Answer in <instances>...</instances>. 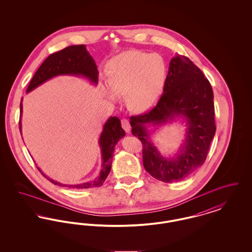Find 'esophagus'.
Returning <instances> with one entry per match:
<instances>
[{"mask_svg": "<svg viewBox=\"0 0 252 252\" xmlns=\"http://www.w3.org/2000/svg\"><path fill=\"white\" fill-rule=\"evenodd\" d=\"M122 127L124 128V130L126 132V133H129L130 129H131L129 121L126 120V119H123V120H122Z\"/></svg>", "mask_w": 252, "mask_h": 252, "instance_id": "1", "label": "esophagus"}]
</instances>
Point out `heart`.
<instances>
[{
  "label": "heart",
  "mask_w": 252,
  "mask_h": 252,
  "mask_svg": "<svg viewBox=\"0 0 252 252\" xmlns=\"http://www.w3.org/2000/svg\"><path fill=\"white\" fill-rule=\"evenodd\" d=\"M167 68L158 54L137 50L125 51L107 65L108 84L103 93L111 102L126 96L133 112H144L156 105L163 92Z\"/></svg>",
  "instance_id": "1"
}]
</instances>
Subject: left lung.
Returning <instances> with one entry per match:
<instances>
[{"mask_svg":"<svg viewBox=\"0 0 252 252\" xmlns=\"http://www.w3.org/2000/svg\"><path fill=\"white\" fill-rule=\"evenodd\" d=\"M177 120L186 124V138L175 155L164 157L152 138L159 127ZM130 126L132 134L143 143L145 170L162 182L184 180L203 164L216 134L212 86L191 60L177 55L169 63L163 94L156 107L132 116Z\"/></svg>","mask_w":252,"mask_h":252,"instance_id":"1","label":"left lung"}]
</instances>
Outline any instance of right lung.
I'll return each mask as SVG.
<instances>
[{
  "label": "right lung",
  "instance_id": "right-lung-1",
  "mask_svg": "<svg viewBox=\"0 0 252 252\" xmlns=\"http://www.w3.org/2000/svg\"><path fill=\"white\" fill-rule=\"evenodd\" d=\"M60 75H71L83 77L91 84H98V75L95 61L90 53L87 51L86 45H72L63 49L60 52L50 55L44 62L37 69L34 74L30 84L27 88L26 94L32 92L33 90L45 83L50 79L60 76ZM21 119H20V131L22 134V114H23V98L20 105ZM126 132L121 126V121L117 117H109L106 121L103 130L100 134L98 144L101 148L102 166L99 175L93 181H88L79 184H62L56 180L47 177L40 168L37 167L39 172L55 185L73 188V189H87L100 187L106 179L111 169L112 157L116 144L123 137H125Z\"/></svg>",
  "mask_w": 252,
  "mask_h": 252
}]
</instances>
